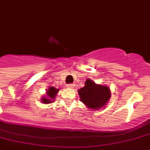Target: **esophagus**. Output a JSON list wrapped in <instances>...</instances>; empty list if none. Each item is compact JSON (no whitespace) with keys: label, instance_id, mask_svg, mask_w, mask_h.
<instances>
[{"label":"esophagus","instance_id":"34e87169","mask_svg":"<svg viewBox=\"0 0 150 150\" xmlns=\"http://www.w3.org/2000/svg\"><path fill=\"white\" fill-rule=\"evenodd\" d=\"M67 87L69 88H74V84H72V83L68 84L67 85Z\"/></svg>","mask_w":150,"mask_h":150}]
</instances>
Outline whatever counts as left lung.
I'll return each instance as SVG.
<instances>
[{
  "instance_id": "left-lung-1",
  "label": "left lung",
  "mask_w": 150,
  "mask_h": 150,
  "mask_svg": "<svg viewBox=\"0 0 150 150\" xmlns=\"http://www.w3.org/2000/svg\"><path fill=\"white\" fill-rule=\"evenodd\" d=\"M78 93L81 102L94 110L104 107L111 96L108 87L96 85L89 79L86 81L84 87L78 90Z\"/></svg>"
}]
</instances>
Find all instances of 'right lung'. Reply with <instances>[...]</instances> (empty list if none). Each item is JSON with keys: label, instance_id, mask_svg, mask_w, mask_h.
I'll return each mask as SVG.
<instances>
[{"label": "right lung", "instance_id": "add662e5", "mask_svg": "<svg viewBox=\"0 0 150 150\" xmlns=\"http://www.w3.org/2000/svg\"><path fill=\"white\" fill-rule=\"evenodd\" d=\"M59 89H56L54 87H50L49 89L47 91V96L48 98H43L42 99V102L43 103H51V99H54L55 98L56 93H58Z\"/></svg>", "mask_w": 150, "mask_h": 150}]
</instances>
